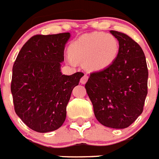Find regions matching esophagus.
Returning a JSON list of instances; mask_svg holds the SVG:
<instances>
[{"label": "esophagus", "instance_id": "34e87169", "mask_svg": "<svg viewBox=\"0 0 159 159\" xmlns=\"http://www.w3.org/2000/svg\"><path fill=\"white\" fill-rule=\"evenodd\" d=\"M87 80H88V76L86 75V74H85V75L83 76V77L81 78V81H80V82L82 84H85L86 82H87Z\"/></svg>", "mask_w": 159, "mask_h": 159}]
</instances>
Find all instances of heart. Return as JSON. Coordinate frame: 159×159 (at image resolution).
Returning <instances> with one entry per match:
<instances>
[{
  "mask_svg": "<svg viewBox=\"0 0 159 159\" xmlns=\"http://www.w3.org/2000/svg\"><path fill=\"white\" fill-rule=\"evenodd\" d=\"M119 43L113 35L92 33L79 37L71 44L68 52L71 64L75 61L85 62L90 71H101L109 68L117 59Z\"/></svg>",
  "mask_w": 159,
  "mask_h": 159,
  "instance_id": "obj_1",
  "label": "heart"
}]
</instances>
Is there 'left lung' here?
<instances>
[{
  "label": "left lung",
  "instance_id": "left-lung-1",
  "mask_svg": "<svg viewBox=\"0 0 159 159\" xmlns=\"http://www.w3.org/2000/svg\"><path fill=\"white\" fill-rule=\"evenodd\" d=\"M110 33L119 43L117 59L109 68L91 73L85 87L96 119L107 127L123 129L142 113L149 73L139 44L125 33Z\"/></svg>",
  "mask_w": 159,
  "mask_h": 159
}]
</instances>
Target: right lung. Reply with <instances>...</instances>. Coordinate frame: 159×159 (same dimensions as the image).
<instances>
[{"label":"right lung","mask_w":159,"mask_h":159,"mask_svg":"<svg viewBox=\"0 0 159 159\" xmlns=\"http://www.w3.org/2000/svg\"><path fill=\"white\" fill-rule=\"evenodd\" d=\"M70 33L35 35L24 44L13 66L11 93L15 111L32 130H57L66 118L73 89L84 75L60 72Z\"/></svg>","instance_id":"1"}]
</instances>
